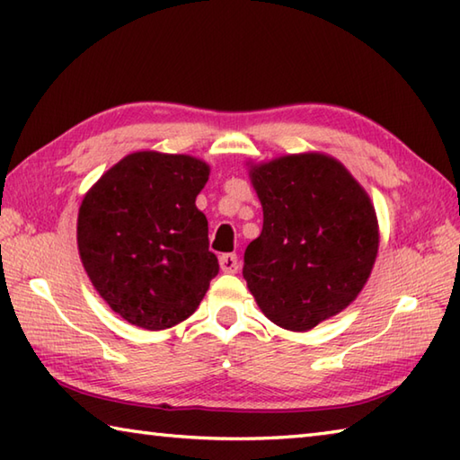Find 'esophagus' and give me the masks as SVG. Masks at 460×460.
Segmentation results:
<instances>
[{
  "instance_id": "34e87169",
  "label": "esophagus",
  "mask_w": 460,
  "mask_h": 460,
  "mask_svg": "<svg viewBox=\"0 0 460 460\" xmlns=\"http://www.w3.org/2000/svg\"><path fill=\"white\" fill-rule=\"evenodd\" d=\"M221 271L225 273H237L239 271V259L235 253H225L219 257Z\"/></svg>"
}]
</instances>
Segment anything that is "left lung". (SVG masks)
I'll return each mask as SVG.
<instances>
[{
	"label": "left lung",
	"mask_w": 460,
	"mask_h": 460,
	"mask_svg": "<svg viewBox=\"0 0 460 460\" xmlns=\"http://www.w3.org/2000/svg\"><path fill=\"white\" fill-rule=\"evenodd\" d=\"M263 231L245 249L251 295L269 321L309 331L349 307L379 251V223L343 164L299 153L251 165Z\"/></svg>",
	"instance_id": "1"
}]
</instances>
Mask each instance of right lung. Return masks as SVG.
Masks as SVG:
<instances>
[{
  "mask_svg": "<svg viewBox=\"0 0 460 460\" xmlns=\"http://www.w3.org/2000/svg\"><path fill=\"white\" fill-rule=\"evenodd\" d=\"M209 165L137 151L85 193L77 217L81 263L97 293L135 327L161 331L191 317L219 273L195 199Z\"/></svg>",
  "mask_w": 460,
  "mask_h": 460,
  "instance_id": "add662e5",
  "label": "right lung"
}]
</instances>
